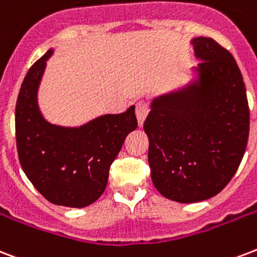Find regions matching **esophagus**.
<instances>
[{
	"label": "esophagus",
	"mask_w": 257,
	"mask_h": 257,
	"mask_svg": "<svg viewBox=\"0 0 257 257\" xmlns=\"http://www.w3.org/2000/svg\"><path fill=\"white\" fill-rule=\"evenodd\" d=\"M148 111H150V107H148L147 102H144V101H139V102L136 103V117L137 122H139L140 126L144 124V120H146V117L148 115Z\"/></svg>",
	"instance_id": "34e87169"
}]
</instances>
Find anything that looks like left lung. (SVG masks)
Instances as JSON below:
<instances>
[{
    "label": "left lung",
    "mask_w": 257,
    "mask_h": 257,
    "mask_svg": "<svg viewBox=\"0 0 257 257\" xmlns=\"http://www.w3.org/2000/svg\"><path fill=\"white\" fill-rule=\"evenodd\" d=\"M198 79L155 98L144 121L154 186L182 203L220 193L237 171L249 135L245 85L232 54L195 37Z\"/></svg>",
    "instance_id": "8db88e82"
}]
</instances>
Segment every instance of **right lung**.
Wrapping results in <instances>:
<instances>
[{
  "instance_id": "1",
  "label": "right lung",
  "mask_w": 257,
  "mask_h": 257,
  "mask_svg": "<svg viewBox=\"0 0 257 257\" xmlns=\"http://www.w3.org/2000/svg\"><path fill=\"white\" fill-rule=\"evenodd\" d=\"M47 51L27 72L16 103V143L21 167L43 197L62 206L85 207L106 189L109 168L128 133L137 128L135 106L79 128L56 126L37 106Z\"/></svg>"
}]
</instances>
